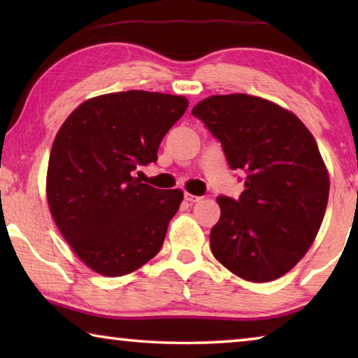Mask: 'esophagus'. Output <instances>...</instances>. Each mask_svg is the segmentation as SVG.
Here are the masks:
<instances>
[{
  "label": "esophagus",
  "mask_w": 358,
  "mask_h": 358,
  "mask_svg": "<svg viewBox=\"0 0 358 358\" xmlns=\"http://www.w3.org/2000/svg\"><path fill=\"white\" fill-rule=\"evenodd\" d=\"M185 199L187 202H199V201H202V197H199V196H194V194H189V192H185Z\"/></svg>",
  "instance_id": "34e87169"
}]
</instances>
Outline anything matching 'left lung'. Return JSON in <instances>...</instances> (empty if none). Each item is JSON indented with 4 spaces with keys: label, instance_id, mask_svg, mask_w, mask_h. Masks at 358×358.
<instances>
[{
    "label": "left lung",
    "instance_id": "obj_1",
    "mask_svg": "<svg viewBox=\"0 0 358 358\" xmlns=\"http://www.w3.org/2000/svg\"><path fill=\"white\" fill-rule=\"evenodd\" d=\"M192 115L221 142L230 169L246 172L238 201L216 199L213 256L246 281L278 280L311 248L329 202L316 141L295 113L259 96H210Z\"/></svg>",
    "mask_w": 358,
    "mask_h": 358
}]
</instances>
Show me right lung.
<instances>
[{"label":"right lung","instance_id":"add662e5","mask_svg":"<svg viewBox=\"0 0 358 358\" xmlns=\"http://www.w3.org/2000/svg\"><path fill=\"white\" fill-rule=\"evenodd\" d=\"M185 96L142 92L82 102L57 132L47 167L53 221L82 262L102 276L132 273L164 243L183 191L134 177L157 159L167 131L187 108Z\"/></svg>","mask_w":358,"mask_h":358}]
</instances>
